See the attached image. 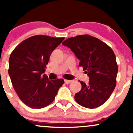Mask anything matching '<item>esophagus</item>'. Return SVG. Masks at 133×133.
Returning a JSON list of instances; mask_svg holds the SVG:
<instances>
[{"label": "esophagus", "instance_id": "obj_1", "mask_svg": "<svg viewBox=\"0 0 133 133\" xmlns=\"http://www.w3.org/2000/svg\"><path fill=\"white\" fill-rule=\"evenodd\" d=\"M64 81H65V83L66 84H70V83H71V82H72V81L66 80V79H65V80H64Z\"/></svg>", "mask_w": 133, "mask_h": 133}]
</instances>
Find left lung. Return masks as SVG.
<instances>
[{"label":"left lung","mask_w":133,"mask_h":133,"mask_svg":"<svg viewBox=\"0 0 133 133\" xmlns=\"http://www.w3.org/2000/svg\"><path fill=\"white\" fill-rule=\"evenodd\" d=\"M80 60L79 66L89 77V83L80 81L81 90L74 96L84 108L93 109L109 98L116 85L118 71L116 56L109 45L89 35L69 38L62 42Z\"/></svg>","instance_id":"1"}]
</instances>
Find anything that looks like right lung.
I'll list each match as a JSON object with an SVG mask.
<instances>
[{
  "mask_svg": "<svg viewBox=\"0 0 133 133\" xmlns=\"http://www.w3.org/2000/svg\"><path fill=\"white\" fill-rule=\"evenodd\" d=\"M64 37L37 35L27 38L14 49L9 61V74L22 101L33 109H41L54 100L64 83L62 79L49 80L45 74L51 53Z\"/></svg>",
  "mask_w": 133,
  "mask_h": 133,
  "instance_id": "right-lung-1",
  "label": "right lung"
}]
</instances>
